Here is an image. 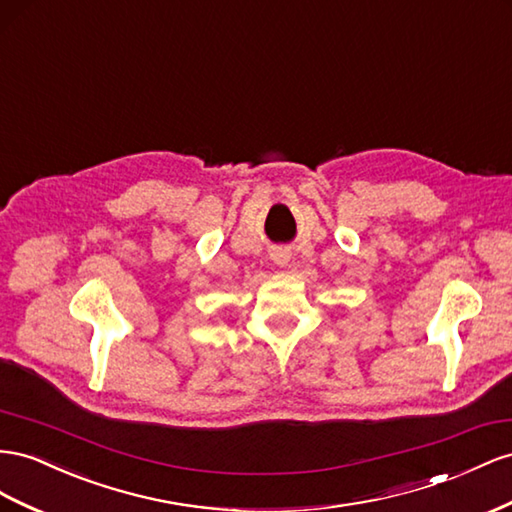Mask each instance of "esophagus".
<instances>
[{"label": "esophagus", "mask_w": 512, "mask_h": 512, "mask_svg": "<svg viewBox=\"0 0 512 512\" xmlns=\"http://www.w3.org/2000/svg\"><path fill=\"white\" fill-rule=\"evenodd\" d=\"M271 260H273L278 267H286L288 260H290V254H288V250H282V247H278V250L271 252Z\"/></svg>", "instance_id": "obj_1"}]
</instances>
